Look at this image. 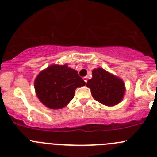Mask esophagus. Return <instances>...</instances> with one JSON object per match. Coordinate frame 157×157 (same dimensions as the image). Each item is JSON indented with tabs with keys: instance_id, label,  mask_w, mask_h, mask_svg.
Masks as SVG:
<instances>
[{
	"instance_id": "obj_1",
	"label": "esophagus",
	"mask_w": 157,
	"mask_h": 157,
	"mask_svg": "<svg viewBox=\"0 0 157 157\" xmlns=\"http://www.w3.org/2000/svg\"><path fill=\"white\" fill-rule=\"evenodd\" d=\"M83 80L85 81V83H87V77H83Z\"/></svg>"
}]
</instances>
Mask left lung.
Instances as JSON below:
<instances>
[{
  "label": "left lung",
  "mask_w": 157,
  "mask_h": 157,
  "mask_svg": "<svg viewBox=\"0 0 157 157\" xmlns=\"http://www.w3.org/2000/svg\"><path fill=\"white\" fill-rule=\"evenodd\" d=\"M87 87L90 89L94 100L109 107L120 103L125 92L123 80L102 68L93 70Z\"/></svg>",
  "instance_id": "obj_1"
}]
</instances>
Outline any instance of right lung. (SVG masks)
I'll return each instance as SVG.
<instances>
[{
    "instance_id": "add662e5",
    "label": "right lung",
    "mask_w": 157,
    "mask_h": 157,
    "mask_svg": "<svg viewBox=\"0 0 157 157\" xmlns=\"http://www.w3.org/2000/svg\"><path fill=\"white\" fill-rule=\"evenodd\" d=\"M85 84L77 70L68 67L67 64H54L39 73L34 87L38 98L45 106L59 109L74 98L76 88Z\"/></svg>"
}]
</instances>
